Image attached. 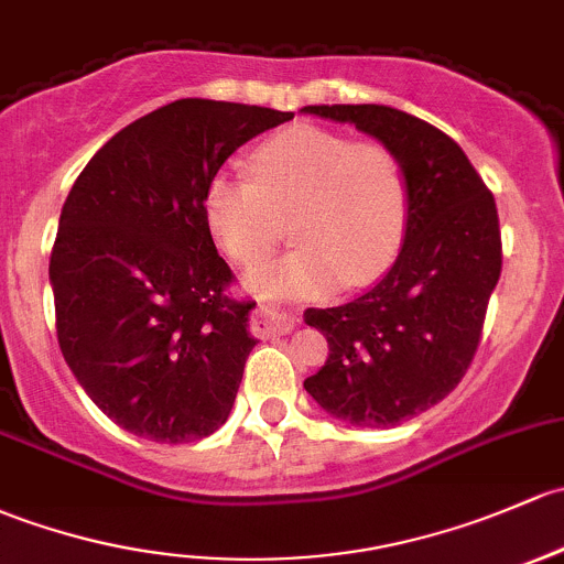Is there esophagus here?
<instances>
[{
    "instance_id": "1",
    "label": "esophagus",
    "mask_w": 564,
    "mask_h": 564,
    "mask_svg": "<svg viewBox=\"0 0 564 564\" xmlns=\"http://www.w3.org/2000/svg\"><path fill=\"white\" fill-rule=\"evenodd\" d=\"M294 327V316L281 302H262L257 313V329L262 335H283Z\"/></svg>"
}]
</instances>
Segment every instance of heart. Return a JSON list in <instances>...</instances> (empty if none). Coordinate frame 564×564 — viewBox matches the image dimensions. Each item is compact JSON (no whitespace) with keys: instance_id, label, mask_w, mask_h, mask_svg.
<instances>
[{"instance_id":"obj_1","label":"heart","mask_w":564,"mask_h":564,"mask_svg":"<svg viewBox=\"0 0 564 564\" xmlns=\"http://www.w3.org/2000/svg\"><path fill=\"white\" fill-rule=\"evenodd\" d=\"M251 177L216 173L205 186V224L242 267L262 264L292 227L297 246L251 272L267 297H327L370 283L394 264L411 224V186L397 151L294 123L251 151Z\"/></svg>"}]
</instances>
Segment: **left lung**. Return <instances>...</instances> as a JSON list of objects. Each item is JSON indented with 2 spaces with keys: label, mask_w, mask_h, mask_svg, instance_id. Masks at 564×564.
<instances>
[{
  "label": "left lung",
  "mask_w": 564,
  "mask_h": 564,
  "mask_svg": "<svg viewBox=\"0 0 564 564\" xmlns=\"http://www.w3.org/2000/svg\"><path fill=\"white\" fill-rule=\"evenodd\" d=\"M354 123L402 159L411 224L391 270L337 307H307L329 357L305 389L329 416L354 426H397L452 394L481 343L502 240L491 192L456 142L387 105H307Z\"/></svg>",
  "instance_id": "1"
}]
</instances>
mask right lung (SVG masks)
<instances>
[{"label":"right lung","mask_w":564,"mask_h":564,"mask_svg":"<svg viewBox=\"0 0 564 564\" xmlns=\"http://www.w3.org/2000/svg\"><path fill=\"white\" fill-rule=\"evenodd\" d=\"M294 112L177 99L94 153L51 251L56 335L94 405L127 432L192 443L229 419L257 346L205 224V186Z\"/></svg>","instance_id":"right-lung-1"}]
</instances>
